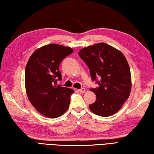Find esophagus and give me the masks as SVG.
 <instances>
[{"instance_id":"1","label":"esophagus","mask_w":154,"mask_h":154,"mask_svg":"<svg viewBox=\"0 0 154 154\" xmlns=\"http://www.w3.org/2000/svg\"><path fill=\"white\" fill-rule=\"evenodd\" d=\"M85 88H81V89H79V91L80 92V93H85Z\"/></svg>"}]
</instances>
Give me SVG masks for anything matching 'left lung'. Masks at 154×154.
<instances>
[{"label": "left lung", "mask_w": 154, "mask_h": 154, "mask_svg": "<svg viewBox=\"0 0 154 154\" xmlns=\"http://www.w3.org/2000/svg\"><path fill=\"white\" fill-rule=\"evenodd\" d=\"M79 55L88 66L93 81L99 86L91 89L96 95L89 105L93 113L108 117L116 113L128 99L131 89L130 69L121 51L104 43L81 49Z\"/></svg>", "instance_id": "8db88e82"}]
</instances>
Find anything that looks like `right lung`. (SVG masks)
Masks as SVG:
<instances>
[{
    "label": "right lung",
    "instance_id": "add662e5",
    "mask_svg": "<svg viewBox=\"0 0 154 154\" xmlns=\"http://www.w3.org/2000/svg\"><path fill=\"white\" fill-rule=\"evenodd\" d=\"M73 52L69 47L49 44L36 49L25 68L27 97L36 109L49 118L60 117L68 109L73 89L57 85L61 80L60 63Z\"/></svg>",
    "mask_w": 154,
    "mask_h": 154
}]
</instances>
